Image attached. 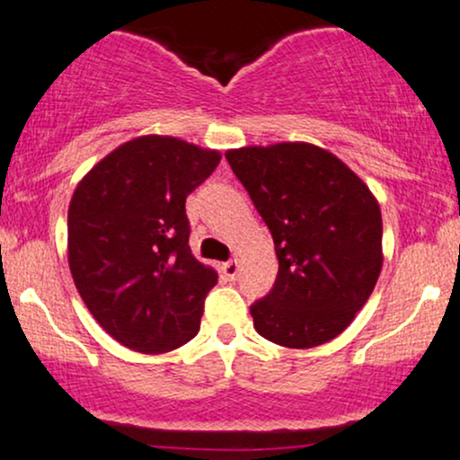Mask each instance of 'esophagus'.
Here are the masks:
<instances>
[{
	"mask_svg": "<svg viewBox=\"0 0 460 460\" xmlns=\"http://www.w3.org/2000/svg\"><path fill=\"white\" fill-rule=\"evenodd\" d=\"M220 272H223L225 277L229 279V281H234V279L237 277V272H240V263L226 261V263H223V266H220Z\"/></svg>",
	"mask_w": 460,
	"mask_h": 460,
	"instance_id": "esophagus-1",
	"label": "esophagus"
}]
</instances>
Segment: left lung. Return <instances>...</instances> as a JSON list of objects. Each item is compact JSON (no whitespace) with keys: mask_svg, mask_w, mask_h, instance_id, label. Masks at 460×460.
Listing matches in <instances>:
<instances>
[{"mask_svg":"<svg viewBox=\"0 0 460 460\" xmlns=\"http://www.w3.org/2000/svg\"><path fill=\"white\" fill-rule=\"evenodd\" d=\"M270 229L272 292L251 307L255 331L285 348L335 340L367 303L383 268V218L363 179L311 142L225 153Z\"/></svg>","mask_w":460,"mask_h":460,"instance_id":"obj_1","label":"left lung"}]
</instances>
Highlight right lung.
<instances>
[{"label": "right lung", "mask_w": 460, "mask_h": 460, "mask_svg": "<svg viewBox=\"0 0 460 460\" xmlns=\"http://www.w3.org/2000/svg\"><path fill=\"white\" fill-rule=\"evenodd\" d=\"M220 151L138 136L97 162L68 205V268L93 318L142 355L183 346L200 329L218 272L192 255L186 197Z\"/></svg>", "instance_id": "right-lung-1"}]
</instances>
